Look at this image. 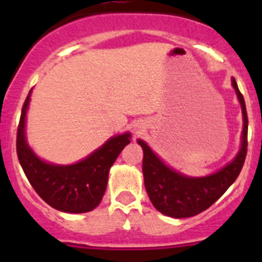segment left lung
Listing matches in <instances>:
<instances>
[{
	"instance_id": "left-lung-1",
	"label": "left lung",
	"mask_w": 262,
	"mask_h": 262,
	"mask_svg": "<svg viewBox=\"0 0 262 262\" xmlns=\"http://www.w3.org/2000/svg\"><path fill=\"white\" fill-rule=\"evenodd\" d=\"M243 113L242 147L230 163L217 172L206 177H189L166 165L149 145L138 139L143 148V176L148 196L155 209L166 216L190 217L205 211L216 202L240 174L247 156L248 145V117L244 97L240 93L235 78L231 80Z\"/></svg>"
}]
</instances>
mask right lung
Listing matches in <instances>:
<instances>
[{
	"label": "right lung",
	"instance_id": "obj_1",
	"mask_svg": "<svg viewBox=\"0 0 262 262\" xmlns=\"http://www.w3.org/2000/svg\"><path fill=\"white\" fill-rule=\"evenodd\" d=\"M31 90L23 103L17 133V154L31 186L46 203L62 212L81 214L99 205L107 186L108 170L131 134L113 136L98 149L71 165L47 163L32 151L26 140V113Z\"/></svg>",
	"mask_w": 262,
	"mask_h": 262
}]
</instances>
